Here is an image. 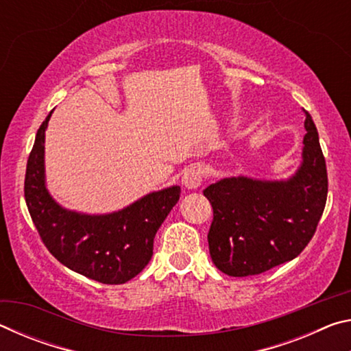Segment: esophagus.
I'll list each match as a JSON object with an SVG mask.
<instances>
[{"label": "esophagus", "mask_w": 351, "mask_h": 351, "mask_svg": "<svg viewBox=\"0 0 351 351\" xmlns=\"http://www.w3.org/2000/svg\"><path fill=\"white\" fill-rule=\"evenodd\" d=\"M184 187L189 190H197L203 184V171L198 167H190L182 175Z\"/></svg>", "instance_id": "1"}]
</instances>
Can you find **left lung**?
I'll use <instances>...</instances> for the list:
<instances>
[{"label":"left lung","mask_w":351,"mask_h":351,"mask_svg":"<svg viewBox=\"0 0 351 351\" xmlns=\"http://www.w3.org/2000/svg\"><path fill=\"white\" fill-rule=\"evenodd\" d=\"M305 112L302 161L282 180L239 175L207 186L213 207L207 241L213 265L246 277L295 258L313 239L328 192L325 158L311 116Z\"/></svg>","instance_id":"1"}]
</instances>
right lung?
I'll list each match as a JSON object with an SVG mask.
<instances>
[{
  "label": "right lung",
  "mask_w": 351,
  "mask_h": 351,
  "mask_svg": "<svg viewBox=\"0 0 351 351\" xmlns=\"http://www.w3.org/2000/svg\"><path fill=\"white\" fill-rule=\"evenodd\" d=\"M52 111L38 128L29 154L25 198L49 252L71 271L106 285L132 280L153 255V240L178 203L180 186L154 190L122 209L85 213L63 207L46 184L45 138Z\"/></svg>",
  "instance_id": "add662e5"
}]
</instances>
